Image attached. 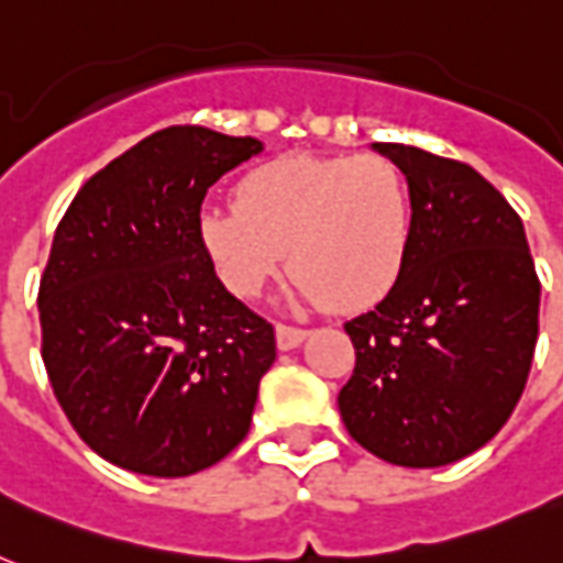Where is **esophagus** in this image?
I'll use <instances>...</instances> for the list:
<instances>
[{"mask_svg": "<svg viewBox=\"0 0 563 563\" xmlns=\"http://www.w3.org/2000/svg\"><path fill=\"white\" fill-rule=\"evenodd\" d=\"M307 330H300V327H286V324H277L274 327V339H277V347L280 351H291V347H298L303 339H307Z\"/></svg>", "mask_w": 563, "mask_h": 563, "instance_id": "34e87169", "label": "esophagus"}]
</instances>
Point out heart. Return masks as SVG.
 I'll return each mask as SVG.
<instances>
[{"label": "heart", "mask_w": 563, "mask_h": 563, "mask_svg": "<svg viewBox=\"0 0 563 563\" xmlns=\"http://www.w3.org/2000/svg\"><path fill=\"white\" fill-rule=\"evenodd\" d=\"M415 236V201L397 163L379 154H283L239 180L236 203L198 216V245L221 286L254 300L286 268L291 298L362 312L394 289Z\"/></svg>", "instance_id": "obj_1"}]
</instances>
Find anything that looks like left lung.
Masks as SVG:
<instances>
[{"label": "left lung", "mask_w": 563, "mask_h": 563, "mask_svg": "<svg viewBox=\"0 0 563 563\" xmlns=\"http://www.w3.org/2000/svg\"><path fill=\"white\" fill-rule=\"evenodd\" d=\"M415 201L394 289L344 324L356 368L339 394L353 441L400 467H444L497 435L526 388L541 283L523 221L467 163L374 143Z\"/></svg>", "instance_id": "left-lung-1"}]
</instances>
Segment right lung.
I'll return each mask as SVG.
<instances>
[{
    "instance_id": "obj_1",
    "label": "right lung",
    "mask_w": 563,
    "mask_h": 563,
    "mask_svg": "<svg viewBox=\"0 0 563 563\" xmlns=\"http://www.w3.org/2000/svg\"><path fill=\"white\" fill-rule=\"evenodd\" d=\"M263 154L254 136L178 125L92 175L40 280L43 362L90 450L143 476H192L247 435L277 360L198 245L207 189Z\"/></svg>"
}]
</instances>
